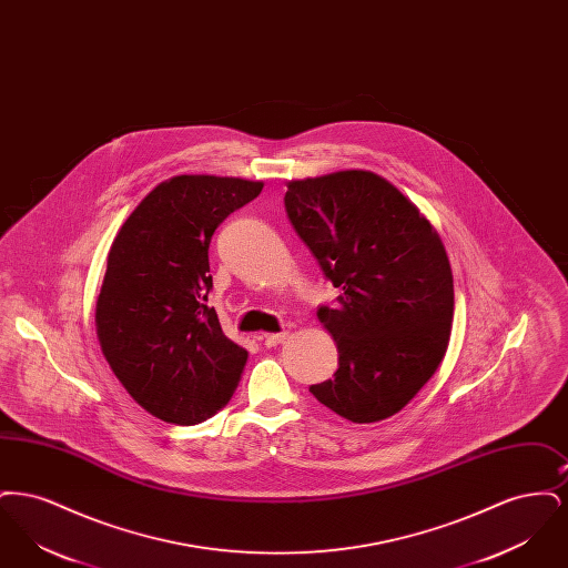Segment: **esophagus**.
<instances>
[{"label":"esophagus","instance_id":"34e87169","mask_svg":"<svg viewBox=\"0 0 568 568\" xmlns=\"http://www.w3.org/2000/svg\"><path fill=\"white\" fill-rule=\"evenodd\" d=\"M287 338H290V332H276V334H266L264 343H266V347H276V345L285 343Z\"/></svg>","mask_w":568,"mask_h":568}]
</instances>
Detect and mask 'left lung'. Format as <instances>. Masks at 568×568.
Segmentation results:
<instances>
[{"label":"left lung","mask_w":568,"mask_h":568,"mask_svg":"<svg viewBox=\"0 0 568 568\" xmlns=\"http://www.w3.org/2000/svg\"><path fill=\"white\" fill-rule=\"evenodd\" d=\"M285 211L341 290L336 306L317 308L338 371L311 394L355 424L392 417L447 352L454 276L445 246L400 191L364 170L292 181Z\"/></svg>","instance_id":"left-lung-1"}]
</instances>
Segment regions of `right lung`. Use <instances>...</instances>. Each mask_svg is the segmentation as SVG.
Here are the masks:
<instances>
[{"label": "right lung", "instance_id": "add662e5", "mask_svg": "<svg viewBox=\"0 0 568 568\" xmlns=\"http://www.w3.org/2000/svg\"><path fill=\"white\" fill-rule=\"evenodd\" d=\"M262 183L183 174L151 191L110 246L95 304L102 353L138 405L193 426L230 403L248 353L209 306V246Z\"/></svg>", "mask_w": 568, "mask_h": 568}]
</instances>
